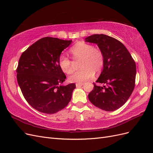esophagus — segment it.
<instances>
[{
    "mask_svg": "<svg viewBox=\"0 0 153 153\" xmlns=\"http://www.w3.org/2000/svg\"><path fill=\"white\" fill-rule=\"evenodd\" d=\"M83 85H84V83H77V84H76V87H80L82 86Z\"/></svg>",
    "mask_w": 153,
    "mask_h": 153,
    "instance_id": "34e87169",
    "label": "esophagus"
}]
</instances>
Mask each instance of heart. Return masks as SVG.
Listing matches in <instances>:
<instances>
[{
    "label": "heart",
    "instance_id": "obj_1",
    "mask_svg": "<svg viewBox=\"0 0 153 153\" xmlns=\"http://www.w3.org/2000/svg\"><path fill=\"white\" fill-rule=\"evenodd\" d=\"M73 61H80V70L69 77L71 82L83 83L91 79L96 73L100 72L104 66V55L99 49L93 45L84 42H78L70 50ZM58 64L61 70L66 74H71L74 71V62L65 55H60Z\"/></svg>",
    "mask_w": 153,
    "mask_h": 153
}]
</instances>
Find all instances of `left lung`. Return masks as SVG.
I'll return each mask as SVG.
<instances>
[{"mask_svg": "<svg viewBox=\"0 0 153 153\" xmlns=\"http://www.w3.org/2000/svg\"><path fill=\"white\" fill-rule=\"evenodd\" d=\"M85 41L95 43L104 55L102 72L98 86L88 95L97 107L108 112L116 110L126 102L135 87L136 64L129 51L119 41L105 34L88 36Z\"/></svg>", "mask_w": 153, "mask_h": 153, "instance_id": "8db88e82", "label": "left lung"}]
</instances>
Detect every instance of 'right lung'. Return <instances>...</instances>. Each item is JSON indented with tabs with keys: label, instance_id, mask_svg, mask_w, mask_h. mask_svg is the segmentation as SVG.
Listing matches in <instances>:
<instances>
[{
	"label": "right lung",
	"instance_id": "1",
	"mask_svg": "<svg viewBox=\"0 0 153 153\" xmlns=\"http://www.w3.org/2000/svg\"><path fill=\"white\" fill-rule=\"evenodd\" d=\"M71 42L45 37L30 46L19 59L18 84L28 103L40 112L57 113L71 101L76 85H62L66 76L59 66L58 59Z\"/></svg>",
	"mask_w": 153,
	"mask_h": 153
}]
</instances>
